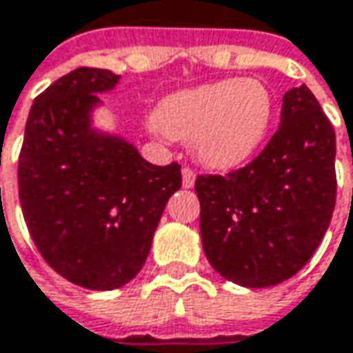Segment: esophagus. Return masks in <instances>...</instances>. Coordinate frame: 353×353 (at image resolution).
Instances as JSON below:
<instances>
[{
    "label": "esophagus",
    "mask_w": 353,
    "mask_h": 353,
    "mask_svg": "<svg viewBox=\"0 0 353 353\" xmlns=\"http://www.w3.org/2000/svg\"><path fill=\"white\" fill-rule=\"evenodd\" d=\"M181 183H183L185 190H192L193 185H195V172L190 170V168H183L181 170Z\"/></svg>",
    "instance_id": "34e87169"
}]
</instances>
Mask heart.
<instances>
[{
	"label": "heart",
	"instance_id": "obj_1",
	"mask_svg": "<svg viewBox=\"0 0 353 353\" xmlns=\"http://www.w3.org/2000/svg\"><path fill=\"white\" fill-rule=\"evenodd\" d=\"M272 120V97L253 79H225L168 94L154 110V128L172 140H192L209 170L229 172L254 156Z\"/></svg>",
	"mask_w": 353,
	"mask_h": 353
}]
</instances>
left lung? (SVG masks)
Segmentation results:
<instances>
[{
  "label": "left lung",
  "mask_w": 353,
  "mask_h": 353,
  "mask_svg": "<svg viewBox=\"0 0 353 353\" xmlns=\"http://www.w3.org/2000/svg\"><path fill=\"white\" fill-rule=\"evenodd\" d=\"M336 134L306 85L283 97L281 126L249 165L197 176L201 243L223 279L265 288L294 276L336 205Z\"/></svg>",
  "instance_id": "left-lung-1"
}]
</instances>
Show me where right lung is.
I'll list each match as a JSON object with an SVG mask.
<instances>
[{
	"mask_svg": "<svg viewBox=\"0 0 353 353\" xmlns=\"http://www.w3.org/2000/svg\"><path fill=\"white\" fill-rule=\"evenodd\" d=\"M106 69L70 70L41 92L25 124L17 183L41 256L63 279L114 290L140 272L179 163L154 165L124 138L92 126L99 94L118 85Z\"/></svg>",
	"mask_w": 353,
	"mask_h": 353,
	"instance_id": "right-lung-1",
	"label": "right lung"
}]
</instances>
